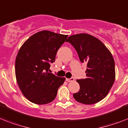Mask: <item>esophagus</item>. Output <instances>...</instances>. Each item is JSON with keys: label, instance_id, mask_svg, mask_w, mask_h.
Listing matches in <instances>:
<instances>
[{"label": "esophagus", "instance_id": "obj_1", "mask_svg": "<svg viewBox=\"0 0 128 128\" xmlns=\"http://www.w3.org/2000/svg\"><path fill=\"white\" fill-rule=\"evenodd\" d=\"M66 81L68 82H72L74 81V78H66Z\"/></svg>", "mask_w": 128, "mask_h": 128}]
</instances>
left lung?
Wrapping results in <instances>:
<instances>
[{
    "label": "left lung",
    "mask_w": 128,
    "mask_h": 128,
    "mask_svg": "<svg viewBox=\"0 0 128 128\" xmlns=\"http://www.w3.org/2000/svg\"><path fill=\"white\" fill-rule=\"evenodd\" d=\"M67 42L76 50L81 62L87 63L86 78L77 80L80 89L74 93V97L85 104L100 101L107 95L115 80L112 55L99 39L89 34L71 35Z\"/></svg>",
    "instance_id": "1"
}]
</instances>
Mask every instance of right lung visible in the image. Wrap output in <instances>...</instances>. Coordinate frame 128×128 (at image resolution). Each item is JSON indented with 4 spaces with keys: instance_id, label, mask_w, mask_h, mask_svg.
I'll list each match as a JSON object with an SVG mask.
<instances>
[{
    "instance_id": "1",
    "label": "right lung",
    "mask_w": 128,
    "mask_h": 128,
    "mask_svg": "<svg viewBox=\"0 0 128 128\" xmlns=\"http://www.w3.org/2000/svg\"><path fill=\"white\" fill-rule=\"evenodd\" d=\"M67 37L44 30L31 36L20 48L16 58V78L22 94L33 103L52 102L64 84L65 78L56 76L48 71Z\"/></svg>"
}]
</instances>
